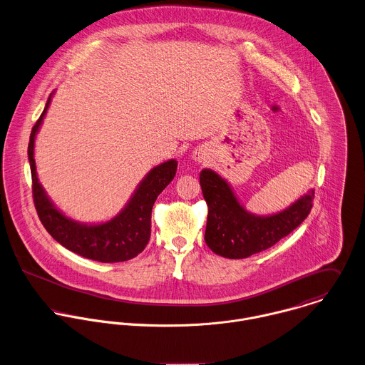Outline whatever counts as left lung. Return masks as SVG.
<instances>
[{
    "mask_svg": "<svg viewBox=\"0 0 365 365\" xmlns=\"http://www.w3.org/2000/svg\"><path fill=\"white\" fill-rule=\"evenodd\" d=\"M199 179L207 203L205 242L212 252L227 259H246L274 246L300 226L313 207L312 190L287 210L260 217L246 212L226 180L213 170H202Z\"/></svg>",
    "mask_w": 365,
    "mask_h": 365,
    "instance_id": "obj_1",
    "label": "left lung"
}]
</instances>
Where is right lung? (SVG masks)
<instances>
[{
	"label": "right lung",
	"mask_w": 365,
	"mask_h": 365,
	"mask_svg": "<svg viewBox=\"0 0 365 365\" xmlns=\"http://www.w3.org/2000/svg\"><path fill=\"white\" fill-rule=\"evenodd\" d=\"M51 95L39 119L35 122L31 130L28 143L32 197L41 223L59 245L85 259L101 263H119L136 257L140 252H143L150 237V215L155 200L173 180L178 162L168 160L153 168L142 180L122 213L106 223L86 226L65 217L46 197L35 172V133L38 132V128L46 113Z\"/></svg>",
	"instance_id": "obj_1"
}]
</instances>
